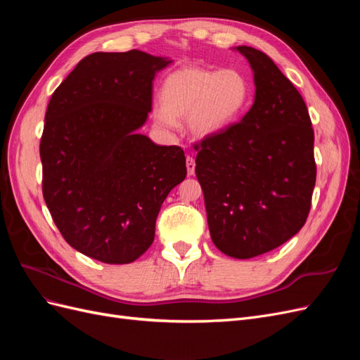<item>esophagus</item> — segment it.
<instances>
[{"label":"esophagus","mask_w":360,"mask_h":360,"mask_svg":"<svg viewBox=\"0 0 360 360\" xmlns=\"http://www.w3.org/2000/svg\"><path fill=\"white\" fill-rule=\"evenodd\" d=\"M186 168H188V176H193V174H195V159L192 156L186 158Z\"/></svg>","instance_id":"obj_1"}]
</instances>
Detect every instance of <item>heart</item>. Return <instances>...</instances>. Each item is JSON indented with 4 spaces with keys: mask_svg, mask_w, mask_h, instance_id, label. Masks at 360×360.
Instances as JSON below:
<instances>
[{
    "mask_svg": "<svg viewBox=\"0 0 360 360\" xmlns=\"http://www.w3.org/2000/svg\"><path fill=\"white\" fill-rule=\"evenodd\" d=\"M249 96L246 76L236 69L183 68L163 81L162 106L153 111V120L159 129L174 132L179 129L177 120L188 117L193 134L213 135L242 115Z\"/></svg>",
    "mask_w": 360,
    "mask_h": 360,
    "instance_id": "heart-1",
    "label": "heart"
}]
</instances>
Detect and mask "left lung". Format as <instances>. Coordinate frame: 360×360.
Instances as JSON below:
<instances>
[{"mask_svg":"<svg viewBox=\"0 0 360 360\" xmlns=\"http://www.w3.org/2000/svg\"><path fill=\"white\" fill-rule=\"evenodd\" d=\"M254 70L255 101L240 122L193 148L214 246L252 258L281 246L308 219L317 177L303 97L264 52L238 46Z\"/></svg>","mask_w":360,"mask_h":360,"instance_id":"8db88e82","label":"left lung"}]
</instances>
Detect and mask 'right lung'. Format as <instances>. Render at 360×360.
<instances>
[{
    "label": "right lung",
    "mask_w": 360,
    "mask_h": 360,
    "mask_svg": "<svg viewBox=\"0 0 360 360\" xmlns=\"http://www.w3.org/2000/svg\"><path fill=\"white\" fill-rule=\"evenodd\" d=\"M169 63L136 49L90 53L48 105L43 198L64 240L106 264L146 252L162 202L186 177L181 147L135 132L151 111L155 75Z\"/></svg>",
    "instance_id": "add662e5"
}]
</instances>
